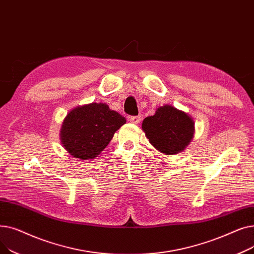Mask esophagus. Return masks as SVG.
<instances>
[{"mask_svg": "<svg viewBox=\"0 0 254 254\" xmlns=\"http://www.w3.org/2000/svg\"><path fill=\"white\" fill-rule=\"evenodd\" d=\"M129 122L132 124H139L141 122V116H130L129 117Z\"/></svg>", "mask_w": 254, "mask_h": 254, "instance_id": "obj_1", "label": "esophagus"}]
</instances>
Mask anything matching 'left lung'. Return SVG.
<instances>
[{"mask_svg":"<svg viewBox=\"0 0 254 254\" xmlns=\"http://www.w3.org/2000/svg\"><path fill=\"white\" fill-rule=\"evenodd\" d=\"M192 119L169 105L158 108L143 120L142 128L154 147L166 154L183 151L193 136Z\"/></svg>","mask_w":254,"mask_h":254,"instance_id":"obj_1","label":"left lung"}]
</instances>
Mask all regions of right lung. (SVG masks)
<instances>
[{"label": "right lung", "instance_id": "1", "mask_svg": "<svg viewBox=\"0 0 254 254\" xmlns=\"http://www.w3.org/2000/svg\"><path fill=\"white\" fill-rule=\"evenodd\" d=\"M127 119L110 110L108 105L92 103L73 109L62 127V143L72 156L81 159L97 157Z\"/></svg>", "mask_w": 254, "mask_h": 254}]
</instances>
